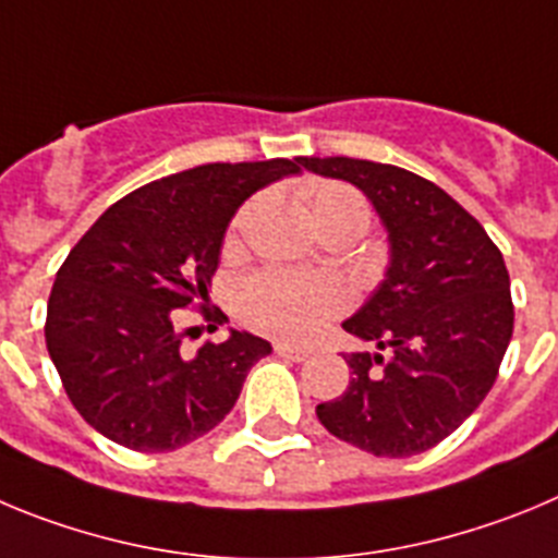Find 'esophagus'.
<instances>
[{
  "label": "esophagus",
  "mask_w": 558,
  "mask_h": 558,
  "mask_svg": "<svg viewBox=\"0 0 558 558\" xmlns=\"http://www.w3.org/2000/svg\"><path fill=\"white\" fill-rule=\"evenodd\" d=\"M275 353L289 361H305L311 355L305 348H291V344H275Z\"/></svg>",
  "instance_id": "obj_1"
}]
</instances>
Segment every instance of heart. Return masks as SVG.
Wrapping results in <instances>:
<instances>
[{
	"label": "heart",
	"mask_w": 558,
	"mask_h": 558,
	"mask_svg": "<svg viewBox=\"0 0 558 558\" xmlns=\"http://www.w3.org/2000/svg\"><path fill=\"white\" fill-rule=\"evenodd\" d=\"M305 208L319 233L350 228L364 233L369 225V205L344 183H316L305 192ZM255 210L253 203L235 214L228 233V247L242 244V230ZM235 314L242 323L280 341L314 339L330 319L348 308V289L336 278L294 275L283 269H260L247 275L233 289Z\"/></svg>",
	"instance_id": "b5f03b06"
}]
</instances>
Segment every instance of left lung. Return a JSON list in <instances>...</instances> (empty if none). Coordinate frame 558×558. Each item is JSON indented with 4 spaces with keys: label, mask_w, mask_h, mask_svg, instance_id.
I'll list each match as a JSON object with an SVG mask.
<instances>
[{
    "label": "left lung",
    "mask_w": 558,
    "mask_h": 558,
    "mask_svg": "<svg viewBox=\"0 0 558 558\" xmlns=\"http://www.w3.org/2000/svg\"><path fill=\"white\" fill-rule=\"evenodd\" d=\"M359 185L389 233V269L341 328L378 353H348L344 395L316 405L341 441L386 459L448 439L489 395L514 330L509 269L486 230L439 185L389 163L298 158Z\"/></svg>",
    "instance_id": "8db88e82"
}]
</instances>
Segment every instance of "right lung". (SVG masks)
Segmentation results:
<instances>
[{
  "instance_id": "obj_1",
  "label": "right lung",
  "mask_w": 558,
  "mask_h": 558,
  "mask_svg": "<svg viewBox=\"0 0 558 558\" xmlns=\"http://www.w3.org/2000/svg\"><path fill=\"white\" fill-rule=\"evenodd\" d=\"M294 160L205 163L142 185L110 205L58 269L47 350L85 423L142 453L208 434L272 344L247 330L180 350L178 308L208 298L225 230L264 185L298 174ZM205 319L228 323L222 311Z\"/></svg>"
}]
</instances>
